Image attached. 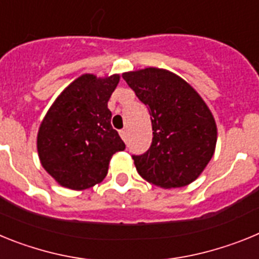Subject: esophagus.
<instances>
[{"mask_svg": "<svg viewBox=\"0 0 259 259\" xmlns=\"http://www.w3.org/2000/svg\"><path fill=\"white\" fill-rule=\"evenodd\" d=\"M119 135H120V137H122L123 140L127 141L128 134H127V131H125V130H120V131H119Z\"/></svg>", "mask_w": 259, "mask_h": 259, "instance_id": "1", "label": "esophagus"}]
</instances>
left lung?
<instances>
[{"instance_id":"1","label":"left lung","mask_w":259,"mask_h":259,"mask_svg":"<svg viewBox=\"0 0 259 259\" xmlns=\"http://www.w3.org/2000/svg\"><path fill=\"white\" fill-rule=\"evenodd\" d=\"M152 119L149 149L132 155L143 179L161 188H179L197 179L214 154L217 125L209 107L185 80L149 67L123 74Z\"/></svg>"}]
</instances>
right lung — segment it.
I'll use <instances>...</instances> for the list:
<instances>
[{
  "mask_svg": "<svg viewBox=\"0 0 259 259\" xmlns=\"http://www.w3.org/2000/svg\"><path fill=\"white\" fill-rule=\"evenodd\" d=\"M118 83L119 75L77 77L59 95L41 123L37 135L41 164L66 188L80 191L102 182L113 154L125 149L111 127L107 109Z\"/></svg>",
  "mask_w": 259,
  "mask_h": 259,
  "instance_id": "right-lung-1",
  "label": "right lung"
}]
</instances>
